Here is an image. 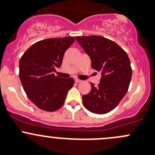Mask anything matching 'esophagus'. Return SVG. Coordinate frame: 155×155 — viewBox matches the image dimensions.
<instances>
[{"label":"esophagus","mask_w":155,"mask_h":155,"mask_svg":"<svg viewBox=\"0 0 155 155\" xmlns=\"http://www.w3.org/2000/svg\"><path fill=\"white\" fill-rule=\"evenodd\" d=\"M74 81H75L76 83H81L82 82V81H81V80H79V79H78V78H75V79H74Z\"/></svg>","instance_id":"esophagus-1"}]
</instances>
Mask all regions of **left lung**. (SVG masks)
Instances as JSON below:
<instances>
[{"label": "left lung", "mask_w": 155, "mask_h": 155, "mask_svg": "<svg viewBox=\"0 0 155 155\" xmlns=\"http://www.w3.org/2000/svg\"><path fill=\"white\" fill-rule=\"evenodd\" d=\"M90 57L91 68L101 71L97 86L91 84L90 92L83 95V104L94 114H106L114 109L129 89L132 75L127 53L114 41L101 36L76 37Z\"/></svg>", "instance_id": "obj_1"}]
</instances>
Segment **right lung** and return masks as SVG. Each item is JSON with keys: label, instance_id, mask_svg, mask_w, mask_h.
<instances>
[{"label": "right lung", "instance_id": "obj_1", "mask_svg": "<svg viewBox=\"0 0 155 155\" xmlns=\"http://www.w3.org/2000/svg\"><path fill=\"white\" fill-rule=\"evenodd\" d=\"M74 38H49L38 41L27 49L19 61V78L26 95L39 109H59L74 85L72 78H62L53 72L60 68L65 51Z\"/></svg>", "mask_w": 155, "mask_h": 155}]
</instances>
